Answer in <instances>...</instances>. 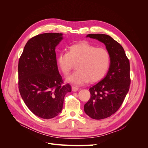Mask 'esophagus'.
<instances>
[{"instance_id": "1", "label": "esophagus", "mask_w": 148, "mask_h": 148, "mask_svg": "<svg viewBox=\"0 0 148 148\" xmlns=\"http://www.w3.org/2000/svg\"><path fill=\"white\" fill-rule=\"evenodd\" d=\"M78 89H79V88H77V87H76V86H72V91H73V92H77V91H78Z\"/></svg>"}]
</instances>
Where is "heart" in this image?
Instances as JSON below:
<instances>
[{"label":"heart","mask_w":148,"mask_h":148,"mask_svg":"<svg viewBox=\"0 0 148 148\" xmlns=\"http://www.w3.org/2000/svg\"><path fill=\"white\" fill-rule=\"evenodd\" d=\"M110 54L107 49L86 42L71 46L69 51H64L57 57L62 72L69 75L77 64V70L67 77L68 82L76 85L97 82L104 77L110 65Z\"/></svg>","instance_id":"b5f03b06"}]
</instances>
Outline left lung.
Masks as SVG:
<instances>
[{
  "instance_id": "left-lung-1",
  "label": "left lung",
  "mask_w": 148,
  "mask_h": 148,
  "mask_svg": "<svg viewBox=\"0 0 148 148\" xmlns=\"http://www.w3.org/2000/svg\"><path fill=\"white\" fill-rule=\"evenodd\" d=\"M86 37L104 43L110 54L107 75L89 88L90 99L84 106V110L89 117L96 120L104 119L118 110L129 91L130 62L123 47L110 36L89 34Z\"/></svg>"
}]
</instances>
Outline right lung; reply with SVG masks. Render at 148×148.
<instances>
[{"mask_svg": "<svg viewBox=\"0 0 148 148\" xmlns=\"http://www.w3.org/2000/svg\"><path fill=\"white\" fill-rule=\"evenodd\" d=\"M63 34H38L26 44L18 66V88L22 99L39 117L50 119L62 110L69 84H63L59 72L55 49Z\"/></svg>", "mask_w": 148, "mask_h": 148, "instance_id": "add662e5", "label": "right lung"}]
</instances>
